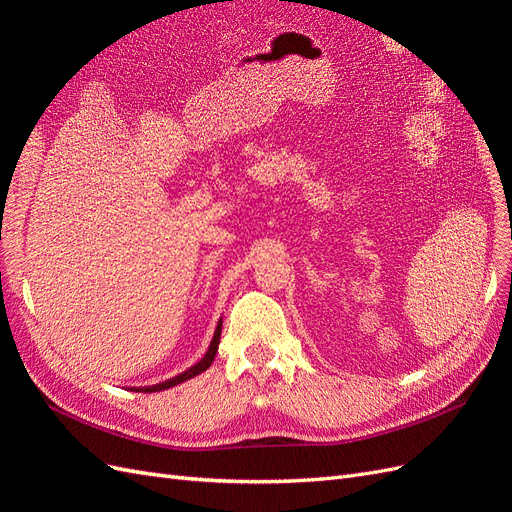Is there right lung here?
<instances>
[{
    "instance_id": "right-lung-1",
    "label": "right lung",
    "mask_w": 512,
    "mask_h": 512,
    "mask_svg": "<svg viewBox=\"0 0 512 512\" xmlns=\"http://www.w3.org/2000/svg\"><path fill=\"white\" fill-rule=\"evenodd\" d=\"M220 335H222V322L218 324V329H215L213 342H211V346H209L207 354L203 356V361L196 363V365H194V367H190L188 371H183V374H179V376H175V378H170V380L162 382V384H156V386H147V389H136V391H145V393H156V391H164V389H170V386L181 384V382L190 380V378H194V376H198V374H203V371H205V369H209V367H211V363H213V359H215V352H218V344H220Z\"/></svg>"
}]
</instances>
